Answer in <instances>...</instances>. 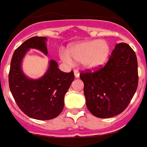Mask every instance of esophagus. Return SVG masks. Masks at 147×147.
Returning <instances> with one entry per match:
<instances>
[{"mask_svg":"<svg viewBox=\"0 0 147 147\" xmlns=\"http://www.w3.org/2000/svg\"><path fill=\"white\" fill-rule=\"evenodd\" d=\"M74 76H75L76 78H79V76H80L79 72L78 71V70H74Z\"/></svg>","mask_w":147,"mask_h":147,"instance_id":"34e87169","label":"esophagus"}]
</instances>
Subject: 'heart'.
Wrapping results in <instances>:
<instances>
[{
    "label": "heart",
    "mask_w": 147,
    "mask_h": 147,
    "mask_svg": "<svg viewBox=\"0 0 147 147\" xmlns=\"http://www.w3.org/2000/svg\"><path fill=\"white\" fill-rule=\"evenodd\" d=\"M110 47L106 41H83L73 43L67 48V53L61 51V60L69 65L82 63L86 70H96L106 63L109 57Z\"/></svg>",
    "instance_id": "heart-1"
}]
</instances>
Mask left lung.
<instances>
[{"mask_svg": "<svg viewBox=\"0 0 147 147\" xmlns=\"http://www.w3.org/2000/svg\"><path fill=\"white\" fill-rule=\"evenodd\" d=\"M88 110L95 117L108 118L121 114L137 90L138 61L132 48L119 43L107 63L98 70L80 74Z\"/></svg>", "mask_w": 147, "mask_h": 147, "instance_id": "left-lung-1", "label": "left lung"}]
</instances>
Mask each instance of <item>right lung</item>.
Wrapping results in <instances>:
<instances>
[{
  "label": "right lung",
  "mask_w": 147,
  "mask_h": 147,
  "mask_svg": "<svg viewBox=\"0 0 147 147\" xmlns=\"http://www.w3.org/2000/svg\"><path fill=\"white\" fill-rule=\"evenodd\" d=\"M47 38L33 37L26 40L14 52L9 74V89L21 111L37 120L57 117L64 108V98L74 80V72L61 71L54 60L49 61L46 73L38 79H31L21 69V62L30 49L48 54Z\"/></svg>",
  "instance_id": "1"
}]
</instances>
